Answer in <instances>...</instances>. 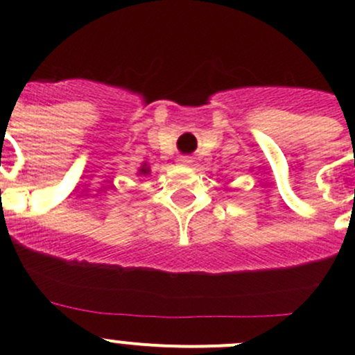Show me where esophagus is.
Returning <instances> with one entry per match:
<instances>
[{
    "label": "esophagus",
    "mask_w": 355,
    "mask_h": 355,
    "mask_svg": "<svg viewBox=\"0 0 355 355\" xmlns=\"http://www.w3.org/2000/svg\"><path fill=\"white\" fill-rule=\"evenodd\" d=\"M178 163H180V164H191L192 159L189 156H180V157H178Z\"/></svg>",
    "instance_id": "obj_1"
}]
</instances>
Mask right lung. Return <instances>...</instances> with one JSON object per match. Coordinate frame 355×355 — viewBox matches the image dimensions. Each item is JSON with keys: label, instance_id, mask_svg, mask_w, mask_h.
Here are the masks:
<instances>
[{"label": "right lung", "instance_id": "right-lung-1", "mask_svg": "<svg viewBox=\"0 0 355 355\" xmlns=\"http://www.w3.org/2000/svg\"><path fill=\"white\" fill-rule=\"evenodd\" d=\"M149 173H151V170H149V166H148V164H142V166H141V170H139V175H141V177H148V175Z\"/></svg>", "mask_w": 355, "mask_h": 355}]
</instances>
